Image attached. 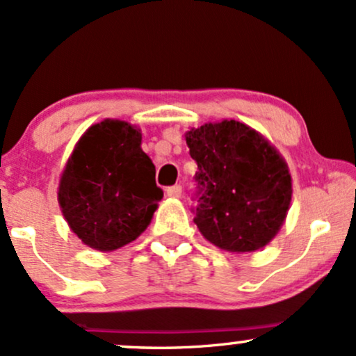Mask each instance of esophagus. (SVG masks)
<instances>
[{
	"label": "esophagus",
	"mask_w": 356,
	"mask_h": 356,
	"mask_svg": "<svg viewBox=\"0 0 356 356\" xmlns=\"http://www.w3.org/2000/svg\"><path fill=\"white\" fill-rule=\"evenodd\" d=\"M165 194H167V197H170V199H179L182 195V187L181 186L169 187V189L165 191Z\"/></svg>",
	"instance_id": "34e87169"
}]
</instances>
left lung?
<instances>
[{"label": "left lung", "mask_w": 356, "mask_h": 356, "mask_svg": "<svg viewBox=\"0 0 356 356\" xmlns=\"http://www.w3.org/2000/svg\"><path fill=\"white\" fill-rule=\"evenodd\" d=\"M202 194L194 222L222 251L254 252L283 226L293 195L284 157L263 134L238 120L207 122L184 134Z\"/></svg>", "instance_id": "left-lung-1"}]
</instances>
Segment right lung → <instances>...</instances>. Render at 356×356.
Instances as JSON below:
<instances>
[{"mask_svg":"<svg viewBox=\"0 0 356 356\" xmlns=\"http://www.w3.org/2000/svg\"><path fill=\"white\" fill-rule=\"evenodd\" d=\"M142 130L105 118L90 125L60 174L61 214L85 246L108 252L147 229L164 192L142 150Z\"/></svg>","mask_w":356,"mask_h":356,"instance_id":"obj_1","label":"right lung"}]
</instances>
